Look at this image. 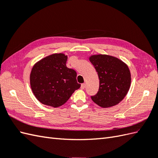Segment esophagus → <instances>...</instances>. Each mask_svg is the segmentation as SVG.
<instances>
[{
    "label": "esophagus",
    "instance_id": "esophagus-1",
    "mask_svg": "<svg viewBox=\"0 0 158 158\" xmlns=\"http://www.w3.org/2000/svg\"><path fill=\"white\" fill-rule=\"evenodd\" d=\"M84 88H85V84L82 83L81 85V89H84Z\"/></svg>",
    "mask_w": 158,
    "mask_h": 158
}]
</instances>
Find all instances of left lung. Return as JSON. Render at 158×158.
<instances>
[{"mask_svg": "<svg viewBox=\"0 0 158 158\" xmlns=\"http://www.w3.org/2000/svg\"><path fill=\"white\" fill-rule=\"evenodd\" d=\"M89 61L100 79L98 93L91 100L102 108L118 104L126 96L131 82L128 66L118 58L106 54L92 55Z\"/></svg>", "mask_w": 158, "mask_h": 158, "instance_id": "1", "label": "left lung"}]
</instances>
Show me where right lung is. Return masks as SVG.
Segmentation results:
<instances>
[{
  "instance_id": "obj_1",
  "label": "right lung",
  "mask_w": 158,
  "mask_h": 158,
  "mask_svg": "<svg viewBox=\"0 0 158 158\" xmlns=\"http://www.w3.org/2000/svg\"><path fill=\"white\" fill-rule=\"evenodd\" d=\"M67 60L64 54H53L33 67L30 85L34 96L42 104L59 107L81 87L77 81L76 71L66 66Z\"/></svg>"
}]
</instances>
